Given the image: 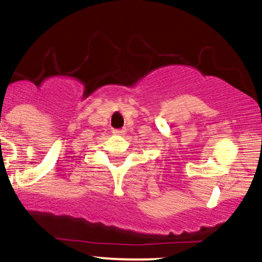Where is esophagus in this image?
<instances>
[{
  "label": "esophagus",
  "mask_w": 262,
  "mask_h": 262,
  "mask_svg": "<svg viewBox=\"0 0 262 262\" xmlns=\"http://www.w3.org/2000/svg\"><path fill=\"white\" fill-rule=\"evenodd\" d=\"M124 129H113L112 130V133L114 134V135H122V134H124Z\"/></svg>",
  "instance_id": "esophagus-1"
}]
</instances>
